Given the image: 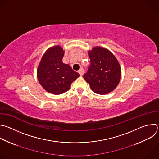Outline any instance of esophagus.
I'll list each match as a JSON object with an SVG mask.
<instances>
[{"label":"esophagus","mask_w":159,"mask_h":159,"mask_svg":"<svg viewBox=\"0 0 159 159\" xmlns=\"http://www.w3.org/2000/svg\"><path fill=\"white\" fill-rule=\"evenodd\" d=\"M79 74H80V75H81V76H82L83 75H84V69H80L79 70Z\"/></svg>","instance_id":"obj_1"}]
</instances>
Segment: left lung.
<instances>
[{"label":"left lung","mask_w":159,"mask_h":159,"mask_svg":"<svg viewBox=\"0 0 159 159\" xmlns=\"http://www.w3.org/2000/svg\"><path fill=\"white\" fill-rule=\"evenodd\" d=\"M90 66L84 78L92 91L100 95L112 92L121 79V67L112 53L106 48L93 47L88 51Z\"/></svg>","instance_id":"8db88e82"}]
</instances>
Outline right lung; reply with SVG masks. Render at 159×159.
Returning <instances> with one entry per match:
<instances>
[{"instance_id":"1","label":"right lung","mask_w":159,"mask_h":159,"mask_svg":"<svg viewBox=\"0 0 159 159\" xmlns=\"http://www.w3.org/2000/svg\"><path fill=\"white\" fill-rule=\"evenodd\" d=\"M64 52L60 45L48 48L42 56L37 70L40 84L47 92L54 95L67 92L73 81L80 76L69 64L62 62Z\"/></svg>"}]
</instances>
